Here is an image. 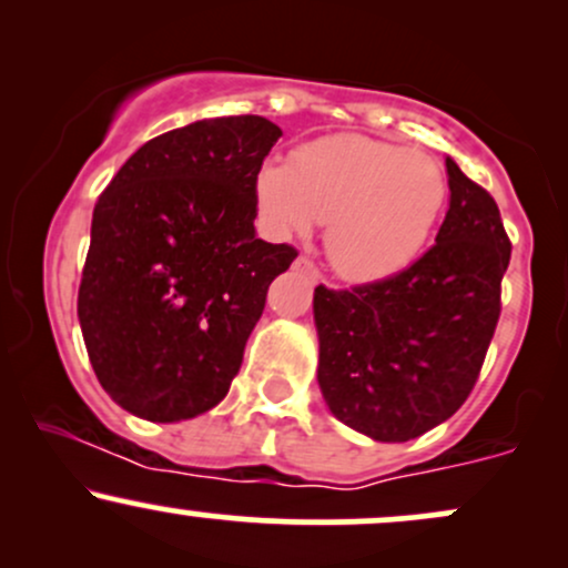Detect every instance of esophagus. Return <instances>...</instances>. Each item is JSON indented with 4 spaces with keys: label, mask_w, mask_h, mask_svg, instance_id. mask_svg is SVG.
I'll use <instances>...</instances> for the list:
<instances>
[{
    "label": "esophagus",
    "mask_w": 568,
    "mask_h": 568,
    "mask_svg": "<svg viewBox=\"0 0 568 568\" xmlns=\"http://www.w3.org/2000/svg\"><path fill=\"white\" fill-rule=\"evenodd\" d=\"M293 266H296V272H302V275H306L312 280V283H321V272H317V266L310 262V258L298 256L296 262H293Z\"/></svg>",
    "instance_id": "1"
}]
</instances>
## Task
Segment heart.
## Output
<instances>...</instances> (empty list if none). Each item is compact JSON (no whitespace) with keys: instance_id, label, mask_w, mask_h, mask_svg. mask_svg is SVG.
<instances>
[{"instance_id":"heart-1","label":"heart","mask_w":568,"mask_h":568,"mask_svg":"<svg viewBox=\"0 0 568 568\" xmlns=\"http://www.w3.org/2000/svg\"><path fill=\"white\" fill-rule=\"evenodd\" d=\"M440 162L416 149L342 135L306 143L293 165L264 162L256 202L280 234L325 221V253L342 277L376 283L422 253L446 205Z\"/></svg>"}]
</instances>
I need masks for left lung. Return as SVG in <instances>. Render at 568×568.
<instances>
[{"instance_id":"left-lung-1","label":"left lung","mask_w":568,"mask_h":568,"mask_svg":"<svg viewBox=\"0 0 568 568\" xmlns=\"http://www.w3.org/2000/svg\"><path fill=\"white\" fill-rule=\"evenodd\" d=\"M448 211L408 270L331 291L317 285V384L338 422L379 443L438 427L473 393L499 321L510 240L484 186L446 158Z\"/></svg>"}]
</instances>
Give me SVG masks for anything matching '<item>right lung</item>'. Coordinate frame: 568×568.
<instances>
[{"mask_svg":"<svg viewBox=\"0 0 568 568\" xmlns=\"http://www.w3.org/2000/svg\"><path fill=\"white\" fill-rule=\"evenodd\" d=\"M283 130L216 116L146 141L95 202L77 317L109 397L149 422L219 406L296 258L256 237V175Z\"/></svg>","mask_w":568,"mask_h":568,"instance_id":"1","label":"right lung"}]
</instances>
